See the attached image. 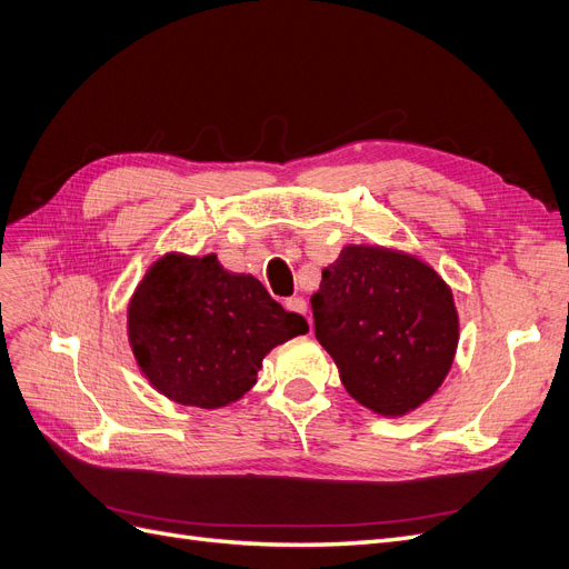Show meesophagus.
<instances>
[{
	"label": "esophagus",
	"mask_w": 569,
	"mask_h": 569,
	"mask_svg": "<svg viewBox=\"0 0 569 569\" xmlns=\"http://www.w3.org/2000/svg\"><path fill=\"white\" fill-rule=\"evenodd\" d=\"M286 309L288 311H296V313H307V302L302 298H288L286 302Z\"/></svg>",
	"instance_id": "34e87169"
}]
</instances>
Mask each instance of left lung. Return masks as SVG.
Here are the masks:
<instances>
[{
  "label": "left lung",
  "instance_id": "obj_1",
  "mask_svg": "<svg viewBox=\"0 0 569 569\" xmlns=\"http://www.w3.org/2000/svg\"><path fill=\"white\" fill-rule=\"evenodd\" d=\"M317 340L353 401L403 417L438 391L459 342L450 286L403 250L347 246L311 296Z\"/></svg>",
  "mask_w": 569,
  "mask_h": 569
}]
</instances>
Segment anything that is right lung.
Segmentation results:
<instances>
[{
    "instance_id": "right-lung-1",
    "label": "right lung",
    "mask_w": 569,
    "mask_h": 569,
    "mask_svg": "<svg viewBox=\"0 0 569 569\" xmlns=\"http://www.w3.org/2000/svg\"><path fill=\"white\" fill-rule=\"evenodd\" d=\"M129 342L140 372L180 406L216 410L258 382L264 356L309 330L250 273L218 258L166 252L129 302Z\"/></svg>"
}]
</instances>
